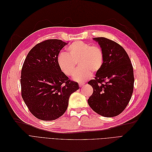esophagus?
Returning <instances> with one entry per match:
<instances>
[{
    "instance_id": "esophagus-1",
    "label": "esophagus",
    "mask_w": 152,
    "mask_h": 152,
    "mask_svg": "<svg viewBox=\"0 0 152 152\" xmlns=\"http://www.w3.org/2000/svg\"><path fill=\"white\" fill-rule=\"evenodd\" d=\"M84 83H83V82H79V86L80 87H82V86H84Z\"/></svg>"
}]
</instances>
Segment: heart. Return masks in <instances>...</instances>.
<instances>
[{
    "label": "heart",
    "instance_id": "obj_1",
    "mask_svg": "<svg viewBox=\"0 0 152 152\" xmlns=\"http://www.w3.org/2000/svg\"><path fill=\"white\" fill-rule=\"evenodd\" d=\"M104 61L103 50L98 46H92L82 41H76L67 48V54L61 53L58 57V64L61 71L66 76H72L76 70L77 64L80 67L73 79L82 82L89 79L92 72H98Z\"/></svg>",
    "mask_w": 152,
    "mask_h": 152
}]
</instances>
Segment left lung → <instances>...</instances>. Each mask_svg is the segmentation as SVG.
<instances>
[{
	"mask_svg": "<svg viewBox=\"0 0 152 152\" xmlns=\"http://www.w3.org/2000/svg\"><path fill=\"white\" fill-rule=\"evenodd\" d=\"M93 39L103 50L104 61L94 79L88 82L93 93L87 102L100 115L115 117L125 110L133 93L134 77L132 63L121 45L105 37Z\"/></svg>",
	"mask_w": 152,
	"mask_h": 152,
	"instance_id": "1",
	"label": "left lung"
}]
</instances>
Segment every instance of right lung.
<instances>
[{
	"label": "right lung",
	"instance_id": "1",
	"mask_svg": "<svg viewBox=\"0 0 152 152\" xmlns=\"http://www.w3.org/2000/svg\"><path fill=\"white\" fill-rule=\"evenodd\" d=\"M66 44L58 39L42 41L30 50L23 65L21 96L40 120L54 121L63 115L70 95L79 89L58 66V54Z\"/></svg>",
	"mask_w": 152,
	"mask_h": 152
}]
</instances>
